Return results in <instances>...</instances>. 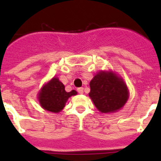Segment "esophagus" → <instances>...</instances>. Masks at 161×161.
<instances>
[{
	"label": "esophagus",
	"instance_id": "esophagus-1",
	"mask_svg": "<svg viewBox=\"0 0 161 161\" xmlns=\"http://www.w3.org/2000/svg\"><path fill=\"white\" fill-rule=\"evenodd\" d=\"M77 91L78 92V93L82 94V93H83V88H78V89H77Z\"/></svg>",
	"mask_w": 161,
	"mask_h": 161
}]
</instances>
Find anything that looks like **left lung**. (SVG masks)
I'll list each match as a JSON object with an SVG mask.
<instances>
[{
    "label": "left lung",
    "instance_id": "left-lung-1",
    "mask_svg": "<svg viewBox=\"0 0 161 161\" xmlns=\"http://www.w3.org/2000/svg\"><path fill=\"white\" fill-rule=\"evenodd\" d=\"M89 97L102 113L115 112L125 105L129 92L125 83L112 72H100L91 80Z\"/></svg>",
    "mask_w": 161,
    "mask_h": 161
}]
</instances>
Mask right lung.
<instances>
[{
	"label": "right lung",
	"mask_w": 161,
	"mask_h": 161,
	"mask_svg": "<svg viewBox=\"0 0 161 161\" xmlns=\"http://www.w3.org/2000/svg\"><path fill=\"white\" fill-rule=\"evenodd\" d=\"M77 92H66L65 86L59 79L53 78L42 88L38 93L40 104L44 109L53 113H58L63 109L69 97L76 95Z\"/></svg>",
	"instance_id": "add662e5"
}]
</instances>
